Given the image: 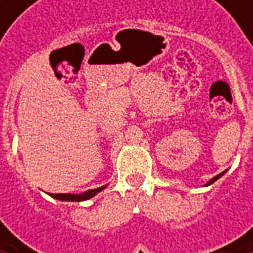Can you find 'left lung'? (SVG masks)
Here are the masks:
<instances>
[{
  "mask_svg": "<svg viewBox=\"0 0 253 253\" xmlns=\"http://www.w3.org/2000/svg\"><path fill=\"white\" fill-rule=\"evenodd\" d=\"M224 173H225V171H222V173H219V174H217L215 177H212V179L210 180V181H209V183H207V184H211V183H214V181H215V180H217V179H219V177H221V176H222Z\"/></svg>",
  "mask_w": 253,
  "mask_h": 253,
  "instance_id": "left-lung-1",
  "label": "left lung"
}]
</instances>
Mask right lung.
<instances>
[{"mask_svg":"<svg viewBox=\"0 0 253 253\" xmlns=\"http://www.w3.org/2000/svg\"><path fill=\"white\" fill-rule=\"evenodd\" d=\"M104 187H98V189H92V190H87L84 191L82 194H50L53 199L57 200H63V201H83V200H88L91 199L92 196H95L98 191H101Z\"/></svg>","mask_w":253,"mask_h":253,"instance_id":"1","label":"right lung"}]
</instances>
